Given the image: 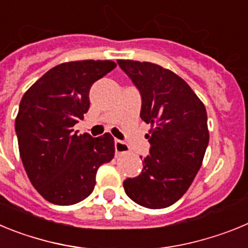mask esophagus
<instances>
[{"label":"esophagus","mask_w":248,"mask_h":248,"mask_svg":"<svg viewBox=\"0 0 248 248\" xmlns=\"http://www.w3.org/2000/svg\"><path fill=\"white\" fill-rule=\"evenodd\" d=\"M115 153L117 154H126V153H129V148L128 145H126L124 141H122V140H115Z\"/></svg>","instance_id":"obj_1"}]
</instances>
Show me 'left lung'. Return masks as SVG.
I'll list each match as a JSON object with an SVG mask.
<instances>
[{
  "label": "left lung",
  "mask_w": 248,
  "mask_h": 248,
  "mask_svg": "<svg viewBox=\"0 0 248 248\" xmlns=\"http://www.w3.org/2000/svg\"><path fill=\"white\" fill-rule=\"evenodd\" d=\"M118 64L140 92V118L151 125L143 170L123 186L138 205L164 209L187 191L201 168L209 145L205 105L174 72L129 59Z\"/></svg>",
  "instance_id": "obj_1"
}]
</instances>
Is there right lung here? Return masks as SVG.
I'll return each mask as SVG.
<instances>
[{"label": "right lung", "instance_id": "obj_1", "mask_svg": "<svg viewBox=\"0 0 248 248\" xmlns=\"http://www.w3.org/2000/svg\"><path fill=\"white\" fill-rule=\"evenodd\" d=\"M115 67L111 61L62 63L22 97L15 123L19 155L34 189L49 202L68 206L88 198L99 166L114 157L109 133L77 135L73 126L88 111L93 83Z\"/></svg>", "mask_w": 248, "mask_h": 248}]
</instances>
